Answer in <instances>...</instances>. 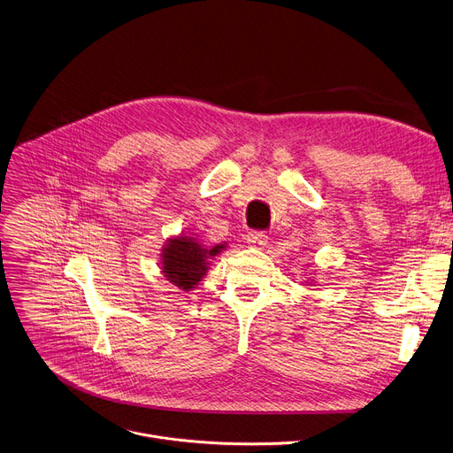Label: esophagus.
Here are the masks:
<instances>
[{"label": "esophagus", "instance_id": "obj_1", "mask_svg": "<svg viewBox=\"0 0 453 453\" xmlns=\"http://www.w3.org/2000/svg\"><path fill=\"white\" fill-rule=\"evenodd\" d=\"M246 242L252 244V246H257V248H263L268 242V235L265 232H257V230L248 232L246 234Z\"/></svg>", "mask_w": 453, "mask_h": 453}]
</instances>
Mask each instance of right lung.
Returning <instances> with one entry per match:
<instances>
[{"label": "right lung", "instance_id": "right-lung-1", "mask_svg": "<svg viewBox=\"0 0 453 453\" xmlns=\"http://www.w3.org/2000/svg\"><path fill=\"white\" fill-rule=\"evenodd\" d=\"M225 244L207 246L188 235L171 237L162 250V273L183 291H190L203 279L211 259L221 254Z\"/></svg>", "mask_w": 453, "mask_h": 453}]
</instances>
